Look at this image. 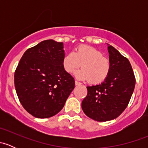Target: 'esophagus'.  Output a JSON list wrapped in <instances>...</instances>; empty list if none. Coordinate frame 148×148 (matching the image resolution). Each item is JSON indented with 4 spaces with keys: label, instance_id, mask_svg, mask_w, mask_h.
<instances>
[{
    "label": "esophagus",
    "instance_id": "esophagus-1",
    "mask_svg": "<svg viewBox=\"0 0 148 148\" xmlns=\"http://www.w3.org/2000/svg\"><path fill=\"white\" fill-rule=\"evenodd\" d=\"M81 84H82V83L79 82L78 81H75V85H76V86H78V85H81Z\"/></svg>",
    "mask_w": 148,
    "mask_h": 148
}]
</instances>
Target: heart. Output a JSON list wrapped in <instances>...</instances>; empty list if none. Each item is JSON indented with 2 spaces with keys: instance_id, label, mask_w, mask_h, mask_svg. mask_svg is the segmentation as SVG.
Listing matches in <instances>:
<instances>
[{
  "instance_id": "heart-1",
  "label": "heart",
  "mask_w": 148,
  "mask_h": 148,
  "mask_svg": "<svg viewBox=\"0 0 148 148\" xmlns=\"http://www.w3.org/2000/svg\"><path fill=\"white\" fill-rule=\"evenodd\" d=\"M82 69L74 73L77 79L89 80L91 84H98L103 82L111 70V63L102 53L95 48L89 46H80L74 51L65 55L62 65L65 71L71 73L80 67Z\"/></svg>"
}]
</instances>
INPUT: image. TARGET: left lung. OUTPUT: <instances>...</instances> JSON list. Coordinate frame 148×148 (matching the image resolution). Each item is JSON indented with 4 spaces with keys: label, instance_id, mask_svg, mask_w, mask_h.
<instances>
[{
    "label": "left lung",
    "instance_id": "1",
    "mask_svg": "<svg viewBox=\"0 0 148 148\" xmlns=\"http://www.w3.org/2000/svg\"><path fill=\"white\" fill-rule=\"evenodd\" d=\"M108 45L111 70L100 84L86 86L82 108L87 117L98 122L117 118L126 109L133 93L135 77L129 60Z\"/></svg>",
    "mask_w": 148,
    "mask_h": 148
}]
</instances>
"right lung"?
<instances>
[{
    "label": "right lung",
    "instance_id": "right-lung-1",
    "mask_svg": "<svg viewBox=\"0 0 148 148\" xmlns=\"http://www.w3.org/2000/svg\"><path fill=\"white\" fill-rule=\"evenodd\" d=\"M64 44L45 40L27 49L14 74L16 93L23 108L37 118L59 113L74 89V78L65 71Z\"/></svg>",
    "mask_w": 148,
    "mask_h": 148
}]
</instances>
